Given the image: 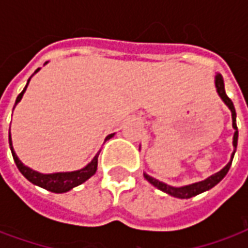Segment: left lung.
<instances>
[{
  "label": "left lung",
  "instance_id": "obj_1",
  "mask_svg": "<svg viewBox=\"0 0 248 248\" xmlns=\"http://www.w3.org/2000/svg\"><path fill=\"white\" fill-rule=\"evenodd\" d=\"M215 87H217V92H218L219 97L222 98V101L226 103V106L231 110V117H232V127H234L235 133H234V138H232V146H234V153L231 154V161L226 165V166L220 170V171L215 172L214 175L211 177L206 178L204 181H201V182L197 183H191V185H187V186H182V187H172L170 185H166V183L161 182V181H158L155 178L150 177V175H147L146 172H143V177L149 181V182L153 185V186H155L156 188H159L161 191L166 192L169 195H171V197L179 198V199H188V198L195 197L198 194H201V192H204L210 190V188H213L215 185H218L224 177H226V174L229 172L230 166H231V162H232V158H234L235 151H236V145H238V127H236V113H235V108H234V103L232 101L227 97V94H226V90H224V82L223 78L220 74H217L215 77Z\"/></svg>",
  "mask_w": 248,
  "mask_h": 248
}]
</instances>
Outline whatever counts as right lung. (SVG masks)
<instances>
[{"mask_svg": "<svg viewBox=\"0 0 248 248\" xmlns=\"http://www.w3.org/2000/svg\"><path fill=\"white\" fill-rule=\"evenodd\" d=\"M40 70V69H37L34 73ZM31 78V77H30ZM30 78L28 79V83H29ZM28 83H26V86L22 92L19 93L18 97L16 99V105L21 101V98L24 95L25 90H26V87H28ZM114 134H110L106 137V140H110ZM9 145H10V150H12V155H13V159L16 162V165L18 167V170L21 171V174L24 175L29 182H31L35 186H40L42 188H45V190H49L51 192H57V194H61V192H66L71 190L73 187L78 186V185H81V183L86 182L87 179L90 177H93L95 171H97V166H98V155H99V153H98L97 155L93 158V161L85 166L81 170H77V171H69V172H54V174H42V172L34 171V170H31L30 167L25 166L22 162L19 161V158L16 154V151L13 149V143H12V138H10V134H9Z\"/></svg>", "mask_w": 248, "mask_h": 248, "instance_id": "add662e5", "label": "right lung"}]
</instances>
